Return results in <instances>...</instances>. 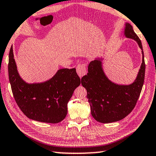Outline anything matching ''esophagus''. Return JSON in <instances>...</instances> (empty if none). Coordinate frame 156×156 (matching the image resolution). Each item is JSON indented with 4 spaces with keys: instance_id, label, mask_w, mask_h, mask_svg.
<instances>
[{
    "instance_id": "34e87169",
    "label": "esophagus",
    "mask_w": 156,
    "mask_h": 156,
    "mask_svg": "<svg viewBox=\"0 0 156 156\" xmlns=\"http://www.w3.org/2000/svg\"><path fill=\"white\" fill-rule=\"evenodd\" d=\"M76 73L80 78L82 77L85 75H86V68L84 64H80L76 66Z\"/></svg>"
}]
</instances>
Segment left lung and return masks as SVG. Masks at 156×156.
<instances>
[{
    "label": "left lung",
    "instance_id": "8db88e82",
    "mask_svg": "<svg viewBox=\"0 0 156 156\" xmlns=\"http://www.w3.org/2000/svg\"><path fill=\"white\" fill-rule=\"evenodd\" d=\"M125 35L137 42L143 54V62L134 82L127 86L112 82L103 72L100 59L90 63L88 73L81 78V84L87 90L92 116L102 123L119 121L126 117L134 108L143 88L145 63L141 41L129 23L125 24Z\"/></svg>",
    "mask_w": 156,
    "mask_h": 156
}]
</instances>
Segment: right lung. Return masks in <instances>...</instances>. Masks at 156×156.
<instances>
[{"label":"right lung","mask_w":156,"mask_h":156,"mask_svg":"<svg viewBox=\"0 0 156 156\" xmlns=\"http://www.w3.org/2000/svg\"><path fill=\"white\" fill-rule=\"evenodd\" d=\"M8 73L13 97L21 111L30 119L47 123H57L65 119L68 102L81 83L75 68L59 69L43 83H26L18 73L12 46Z\"/></svg>","instance_id":"right-lung-1"}]
</instances>
